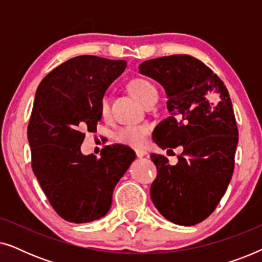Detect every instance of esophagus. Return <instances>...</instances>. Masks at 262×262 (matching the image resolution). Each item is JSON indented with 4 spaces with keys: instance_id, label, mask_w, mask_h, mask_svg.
<instances>
[{
    "instance_id": "esophagus-1",
    "label": "esophagus",
    "mask_w": 262,
    "mask_h": 262,
    "mask_svg": "<svg viewBox=\"0 0 262 262\" xmlns=\"http://www.w3.org/2000/svg\"><path fill=\"white\" fill-rule=\"evenodd\" d=\"M136 155H137L139 159H142V157L148 156V152L144 151V150H136Z\"/></svg>"
}]
</instances>
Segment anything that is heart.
<instances>
[{"instance_id": "heart-1", "label": "heart", "mask_w": 262, "mask_h": 262, "mask_svg": "<svg viewBox=\"0 0 262 262\" xmlns=\"http://www.w3.org/2000/svg\"><path fill=\"white\" fill-rule=\"evenodd\" d=\"M128 91L143 106H148L150 103L156 102L159 98V91L151 82L145 78H135L128 83ZM110 98L108 95H103L100 100V113L103 118L110 116ZM150 134L148 125H125L116 132L117 142L132 148H141L146 143Z\"/></svg>"}]
</instances>
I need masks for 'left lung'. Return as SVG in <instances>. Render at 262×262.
<instances>
[{"mask_svg":"<svg viewBox=\"0 0 262 262\" xmlns=\"http://www.w3.org/2000/svg\"><path fill=\"white\" fill-rule=\"evenodd\" d=\"M139 73L166 91L169 117L156 126L152 138L161 149L181 145L178 163L151 155L157 177L150 188L154 205L166 220L191 227L216 209L227 191L235 166L238 131L223 81L203 62L188 55L149 59ZM217 92V103L209 101Z\"/></svg>","mask_w":262,"mask_h":262,"instance_id":"obj_1","label":"left lung"}]
</instances>
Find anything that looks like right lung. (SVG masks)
Masks as SVG:
<instances>
[{
	"label": "right lung",
	"mask_w": 262,
	"mask_h": 262,
	"mask_svg": "<svg viewBox=\"0 0 262 262\" xmlns=\"http://www.w3.org/2000/svg\"><path fill=\"white\" fill-rule=\"evenodd\" d=\"M125 68V60L77 56L46 75L35 93L27 128L32 168L53 209L71 223L106 216L136 159L126 146H105L100 159L81 152L83 132H95L101 120L100 100Z\"/></svg>",
	"instance_id": "add662e5"
}]
</instances>
